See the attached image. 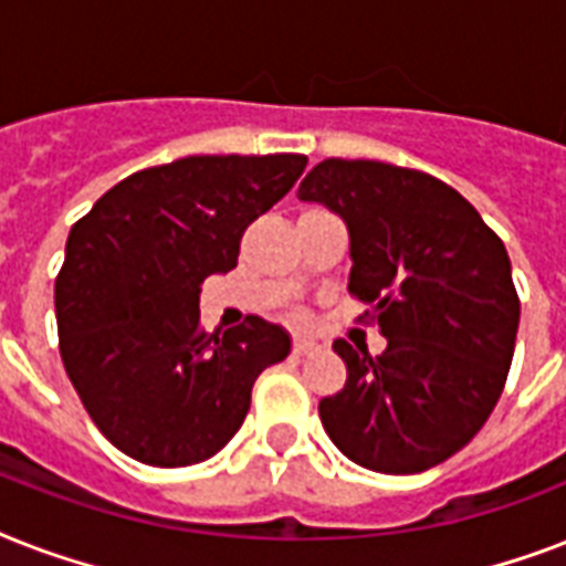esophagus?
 I'll list each match as a JSON object with an SVG mask.
<instances>
[{
  "mask_svg": "<svg viewBox=\"0 0 566 566\" xmlns=\"http://www.w3.org/2000/svg\"><path fill=\"white\" fill-rule=\"evenodd\" d=\"M293 353L314 355V353H319V344L317 340H311V337H296V340H293Z\"/></svg>",
  "mask_w": 566,
  "mask_h": 566,
  "instance_id": "1",
  "label": "esophagus"
}]
</instances>
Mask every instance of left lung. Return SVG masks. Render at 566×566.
<instances>
[{"label":"left lung","mask_w":566,"mask_h":566,"mask_svg":"<svg viewBox=\"0 0 566 566\" xmlns=\"http://www.w3.org/2000/svg\"><path fill=\"white\" fill-rule=\"evenodd\" d=\"M302 202L349 229V293L387 349L373 358L335 340L346 385L319 402L349 461L408 475L447 461L500 402L520 326L505 243L440 179L381 161L326 158L302 179Z\"/></svg>","instance_id":"8db88e82"}]
</instances>
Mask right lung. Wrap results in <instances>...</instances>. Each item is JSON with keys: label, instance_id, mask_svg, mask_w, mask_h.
I'll return each mask as SVG.
<instances>
[{"label": "right lung", "instance_id": "add662e5", "mask_svg": "<svg viewBox=\"0 0 566 566\" xmlns=\"http://www.w3.org/2000/svg\"><path fill=\"white\" fill-rule=\"evenodd\" d=\"M305 155H190L132 172L66 238L55 279L61 361L105 438L149 467L217 455L291 335L261 317L208 335L199 291L238 266L240 238Z\"/></svg>", "mask_w": 566, "mask_h": 566}]
</instances>
